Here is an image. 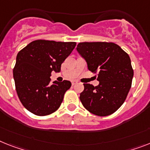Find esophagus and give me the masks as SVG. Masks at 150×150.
<instances>
[{
    "label": "esophagus",
    "instance_id": "1",
    "mask_svg": "<svg viewBox=\"0 0 150 150\" xmlns=\"http://www.w3.org/2000/svg\"><path fill=\"white\" fill-rule=\"evenodd\" d=\"M75 84H77V81H71V85H75Z\"/></svg>",
    "mask_w": 150,
    "mask_h": 150
}]
</instances>
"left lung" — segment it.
Listing matches in <instances>:
<instances>
[{
    "instance_id": "8db88e82",
    "label": "left lung",
    "mask_w": 150,
    "mask_h": 150,
    "mask_svg": "<svg viewBox=\"0 0 150 150\" xmlns=\"http://www.w3.org/2000/svg\"><path fill=\"white\" fill-rule=\"evenodd\" d=\"M76 50L88 69L98 73V85L84 84L80 94L83 106L100 117L113 114L124 104L131 88L133 70L129 56L113 42H80Z\"/></svg>"
}]
</instances>
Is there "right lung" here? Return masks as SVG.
<instances>
[{"label": "right lung", "instance_id": "right-lung-1", "mask_svg": "<svg viewBox=\"0 0 150 150\" xmlns=\"http://www.w3.org/2000/svg\"><path fill=\"white\" fill-rule=\"evenodd\" d=\"M76 42L35 40L19 52L13 71L18 98L26 110L46 116L58 110L71 83H51V72H59L61 65Z\"/></svg>", "mask_w": 150, "mask_h": 150}]
</instances>
